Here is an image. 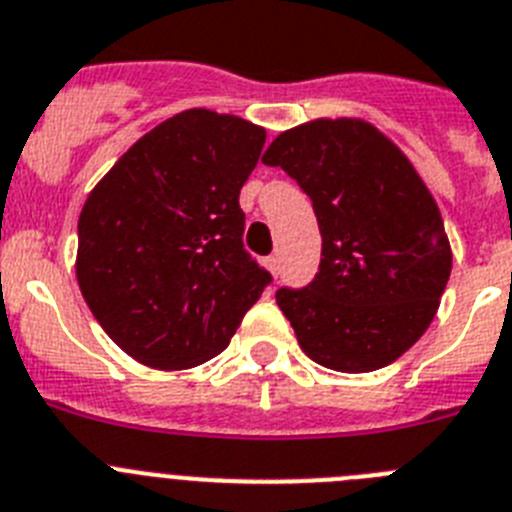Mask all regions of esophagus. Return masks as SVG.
Here are the masks:
<instances>
[{"instance_id": "34e87169", "label": "esophagus", "mask_w": 512, "mask_h": 512, "mask_svg": "<svg viewBox=\"0 0 512 512\" xmlns=\"http://www.w3.org/2000/svg\"><path fill=\"white\" fill-rule=\"evenodd\" d=\"M265 268L273 275H278V257H268V260H265Z\"/></svg>"}]
</instances>
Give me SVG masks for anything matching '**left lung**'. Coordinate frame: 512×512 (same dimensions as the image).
<instances>
[{
    "mask_svg": "<svg viewBox=\"0 0 512 512\" xmlns=\"http://www.w3.org/2000/svg\"><path fill=\"white\" fill-rule=\"evenodd\" d=\"M262 162L314 203L317 278L275 301L311 361L340 373L389 366L425 335L451 275L441 208L389 136L363 118H317L278 133Z\"/></svg>",
    "mask_w": 512,
    "mask_h": 512,
    "instance_id": "left-lung-1",
    "label": "left lung"
}]
</instances>
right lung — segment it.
I'll return each instance as SVG.
<instances>
[{"label": "right lung", "mask_w": 512, "mask_h": 512, "mask_svg": "<svg viewBox=\"0 0 512 512\" xmlns=\"http://www.w3.org/2000/svg\"><path fill=\"white\" fill-rule=\"evenodd\" d=\"M265 128L190 108L144 133L79 213L77 281L110 340L157 371L229 345L270 281L242 247L239 190Z\"/></svg>", "instance_id": "1"}]
</instances>
